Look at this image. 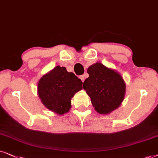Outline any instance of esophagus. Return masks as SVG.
Segmentation results:
<instances>
[{
	"mask_svg": "<svg viewBox=\"0 0 158 158\" xmlns=\"http://www.w3.org/2000/svg\"><path fill=\"white\" fill-rule=\"evenodd\" d=\"M79 78H80V79L82 81H85V75H81V76H80V77H79Z\"/></svg>",
	"mask_w": 158,
	"mask_h": 158,
	"instance_id": "obj_1",
	"label": "esophagus"
}]
</instances>
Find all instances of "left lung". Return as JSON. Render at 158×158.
<instances>
[{
  "label": "left lung",
  "instance_id": "1",
  "mask_svg": "<svg viewBox=\"0 0 158 158\" xmlns=\"http://www.w3.org/2000/svg\"><path fill=\"white\" fill-rule=\"evenodd\" d=\"M89 77L83 84L92 106L100 114H108L118 108L123 100L126 85L121 76L100 63L87 69Z\"/></svg>",
  "mask_w": 158,
  "mask_h": 158
}]
</instances>
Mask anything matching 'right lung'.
Returning a JSON list of instances; mask_svg holds the SVG:
<instances>
[{
  "mask_svg": "<svg viewBox=\"0 0 158 158\" xmlns=\"http://www.w3.org/2000/svg\"><path fill=\"white\" fill-rule=\"evenodd\" d=\"M82 89V81L65 67L57 66L41 78L38 94L46 108L59 115L69 112L71 99Z\"/></svg>",
  "mask_w": 158,
  "mask_h": 158,
  "instance_id": "obj_1",
  "label": "right lung"
}]
</instances>
